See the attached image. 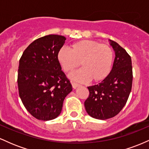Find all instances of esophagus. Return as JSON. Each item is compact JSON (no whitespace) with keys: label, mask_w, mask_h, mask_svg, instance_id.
<instances>
[{"label":"esophagus","mask_w":149,"mask_h":149,"mask_svg":"<svg viewBox=\"0 0 149 149\" xmlns=\"http://www.w3.org/2000/svg\"><path fill=\"white\" fill-rule=\"evenodd\" d=\"M71 85H72L73 88H74V89H76V88H78V87H79L80 85V84H78V83H75V82H73V81H71Z\"/></svg>","instance_id":"34e87169"}]
</instances>
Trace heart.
I'll return each mask as SVG.
<instances>
[{
    "label": "heart",
    "instance_id": "1",
    "mask_svg": "<svg viewBox=\"0 0 149 149\" xmlns=\"http://www.w3.org/2000/svg\"><path fill=\"white\" fill-rule=\"evenodd\" d=\"M57 60L65 72H71L80 66V69L69 75L71 79L79 82L90 80L98 83L105 79L110 73L113 60V52L110 46L92 40L73 42L70 50L61 48L57 52Z\"/></svg>",
    "mask_w": 149,
    "mask_h": 149
}]
</instances>
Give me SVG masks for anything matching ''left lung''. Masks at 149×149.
<instances>
[{
    "instance_id": "1",
    "label": "left lung",
    "mask_w": 149,
    "mask_h": 149,
    "mask_svg": "<svg viewBox=\"0 0 149 149\" xmlns=\"http://www.w3.org/2000/svg\"><path fill=\"white\" fill-rule=\"evenodd\" d=\"M116 57L110 73L99 84L88 87L85 110L91 117L106 120L114 117L125 107L132 85L130 56L117 42L110 40Z\"/></svg>"
}]
</instances>
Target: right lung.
Wrapping results in <instances>:
<instances>
[{
  "mask_svg": "<svg viewBox=\"0 0 149 149\" xmlns=\"http://www.w3.org/2000/svg\"><path fill=\"white\" fill-rule=\"evenodd\" d=\"M65 40L59 35L39 38L26 47L19 59V97L31 115L40 120L56 118L65 97L72 91L57 57Z\"/></svg>",
  "mask_w": 149,
  "mask_h": 149,
  "instance_id": "add662e5",
  "label": "right lung"
}]
</instances>
